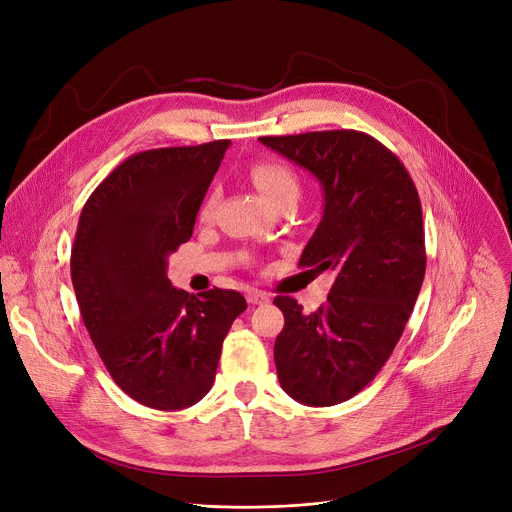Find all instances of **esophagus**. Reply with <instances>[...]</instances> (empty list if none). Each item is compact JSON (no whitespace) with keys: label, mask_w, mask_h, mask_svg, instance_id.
Returning <instances> with one entry per match:
<instances>
[{"label":"esophagus","mask_w":512,"mask_h":512,"mask_svg":"<svg viewBox=\"0 0 512 512\" xmlns=\"http://www.w3.org/2000/svg\"><path fill=\"white\" fill-rule=\"evenodd\" d=\"M247 302H249V304H267V302H269V296H267L265 292H261V290H251V292L247 294Z\"/></svg>","instance_id":"34e87169"}]
</instances>
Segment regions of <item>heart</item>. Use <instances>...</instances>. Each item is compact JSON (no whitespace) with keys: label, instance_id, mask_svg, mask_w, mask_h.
<instances>
[{"label":"heart","instance_id":"1","mask_svg":"<svg viewBox=\"0 0 512 512\" xmlns=\"http://www.w3.org/2000/svg\"><path fill=\"white\" fill-rule=\"evenodd\" d=\"M249 175L255 188L263 194V198L273 204L286 196H298V177L296 173L280 159H257L249 167ZM216 206V196L208 194L202 202L200 216L210 218Z\"/></svg>","mask_w":512,"mask_h":512}]
</instances>
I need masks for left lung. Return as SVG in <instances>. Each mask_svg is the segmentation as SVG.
<instances>
[{"label":"left lung","instance_id":"obj_1","mask_svg":"<svg viewBox=\"0 0 512 512\" xmlns=\"http://www.w3.org/2000/svg\"><path fill=\"white\" fill-rule=\"evenodd\" d=\"M271 151L310 171L324 212L300 265L335 284L316 312L290 296L273 357L284 392L308 406H333L361 392L392 355L425 280L423 210L414 183L374 136L322 130L261 136Z\"/></svg>","mask_w":512,"mask_h":512}]
</instances>
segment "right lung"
I'll use <instances>...</instances> for the list:
<instances>
[{
  "mask_svg": "<svg viewBox=\"0 0 512 512\" xmlns=\"http://www.w3.org/2000/svg\"><path fill=\"white\" fill-rule=\"evenodd\" d=\"M230 141L143 151L85 202L71 280L112 380L136 402L181 410L214 382L222 341L247 302L235 290H177L167 259L188 243Z\"/></svg>",
  "mask_w": 512,
  "mask_h": 512,
  "instance_id": "1",
  "label": "right lung"
}]
</instances>
